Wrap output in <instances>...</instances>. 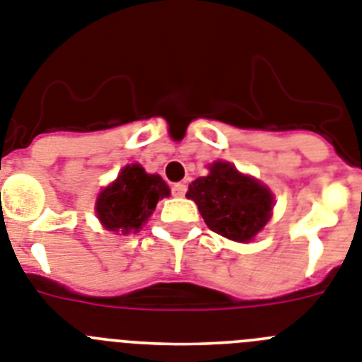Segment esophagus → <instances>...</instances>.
Segmentation results:
<instances>
[{
	"mask_svg": "<svg viewBox=\"0 0 362 362\" xmlns=\"http://www.w3.org/2000/svg\"><path fill=\"white\" fill-rule=\"evenodd\" d=\"M172 194H174L175 197H183L185 194H187V185H185V183H175L174 187H172Z\"/></svg>",
	"mask_w": 362,
	"mask_h": 362,
	"instance_id": "34e87169",
	"label": "esophagus"
}]
</instances>
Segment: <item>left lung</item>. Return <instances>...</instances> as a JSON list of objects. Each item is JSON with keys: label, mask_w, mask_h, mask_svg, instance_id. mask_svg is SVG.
Returning a JSON list of instances; mask_svg holds the SVG:
<instances>
[{"label": "left lung", "mask_w": 362, "mask_h": 362, "mask_svg": "<svg viewBox=\"0 0 362 362\" xmlns=\"http://www.w3.org/2000/svg\"><path fill=\"white\" fill-rule=\"evenodd\" d=\"M192 199L211 230L233 242H251L267 225L274 197L258 179L238 172L227 160L209 166V175L188 187Z\"/></svg>", "instance_id": "left-lung-1"}]
</instances>
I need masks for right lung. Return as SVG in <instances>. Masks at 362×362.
Instances as JSON below:
<instances>
[{
	"mask_svg": "<svg viewBox=\"0 0 362 362\" xmlns=\"http://www.w3.org/2000/svg\"><path fill=\"white\" fill-rule=\"evenodd\" d=\"M170 196L168 185L157 174L134 163L120 170L111 185L102 188L95 203V212L106 230L115 234L139 233L156 211L159 199Z\"/></svg>",
	"mask_w": 362,
	"mask_h": 362,
	"instance_id": "right-lung-1",
	"label": "right lung"
}]
</instances>
